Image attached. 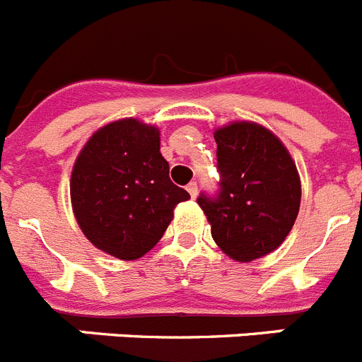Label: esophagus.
Returning a JSON list of instances; mask_svg holds the SVG:
<instances>
[{
	"instance_id": "34e87169",
	"label": "esophagus",
	"mask_w": 362,
	"mask_h": 362,
	"mask_svg": "<svg viewBox=\"0 0 362 362\" xmlns=\"http://www.w3.org/2000/svg\"><path fill=\"white\" fill-rule=\"evenodd\" d=\"M187 190L188 194H190V197L194 199V197H197V183L196 181H192V183L187 185Z\"/></svg>"
}]
</instances>
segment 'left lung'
<instances>
[{
  "instance_id": "left-lung-1",
  "label": "left lung",
  "mask_w": 362,
  "mask_h": 362,
  "mask_svg": "<svg viewBox=\"0 0 362 362\" xmlns=\"http://www.w3.org/2000/svg\"><path fill=\"white\" fill-rule=\"evenodd\" d=\"M219 192L197 204L212 238L235 261L250 263L286 239L299 214L300 181L281 139L261 124L238 121L214 132Z\"/></svg>"
}]
</instances>
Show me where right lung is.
<instances>
[{"label":"right lung","instance_id":"add662e5","mask_svg":"<svg viewBox=\"0 0 362 362\" xmlns=\"http://www.w3.org/2000/svg\"><path fill=\"white\" fill-rule=\"evenodd\" d=\"M159 152V130L129 117L105 124L79 152L70 177L74 216L85 238L132 261L163 238L185 188L170 181Z\"/></svg>","mask_w":362,"mask_h":362}]
</instances>
